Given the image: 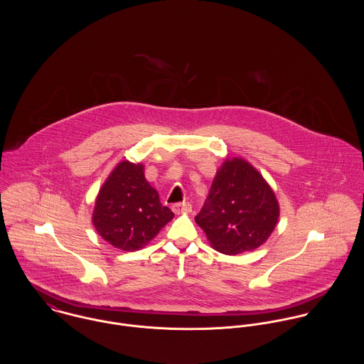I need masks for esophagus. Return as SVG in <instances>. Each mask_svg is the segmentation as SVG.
<instances>
[{
    "instance_id": "esophagus-1",
    "label": "esophagus",
    "mask_w": 364,
    "mask_h": 364,
    "mask_svg": "<svg viewBox=\"0 0 364 364\" xmlns=\"http://www.w3.org/2000/svg\"><path fill=\"white\" fill-rule=\"evenodd\" d=\"M172 210L175 214H189L192 211V205L191 203H175L172 206Z\"/></svg>"
}]
</instances>
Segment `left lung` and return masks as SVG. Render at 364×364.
<instances>
[{
    "label": "left lung",
    "instance_id": "1",
    "mask_svg": "<svg viewBox=\"0 0 364 364\" xmlns=\"http://www.w3.org/2000/svg\"><path fill=\"white\" fill-rule=\"evenodd\" d=\"M279 215L276 195L259 171L247 159L232 156L217 169L195 221L211 248L224 255H238L263 245Z\"/></svg>",
    "mask_w": 364,
    "mask_h": 364
}]
</instances>
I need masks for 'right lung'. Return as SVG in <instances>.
I'll use <instances>...</instances> for the list:
<instances>
[{"label":"right lung","instance_id":"obj_1","mask_svg":"<svg viewBox=\"0 0 364 364\" xmlns=\"http://www.w3.org/2000/svg\"><path fill=\"white\" fill-rule=\"evenodd\" d=\"M173 218L144 176L141 162H119L95 199L92 224L112 247L133 252L146 247Z\"/></svg>","mask_w":364,"mask_h":364}]
</instances>
